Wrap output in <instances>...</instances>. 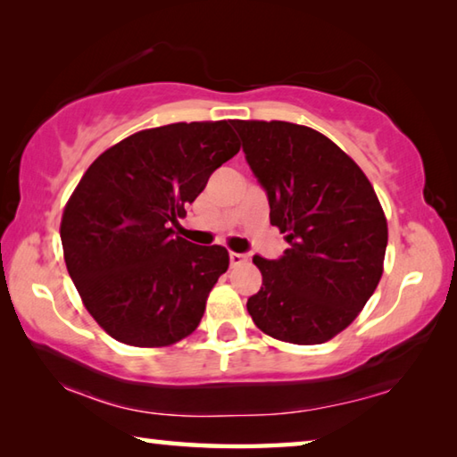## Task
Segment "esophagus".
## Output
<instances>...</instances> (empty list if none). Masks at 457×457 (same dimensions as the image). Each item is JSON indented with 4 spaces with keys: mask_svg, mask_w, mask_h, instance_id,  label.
<instances>
[{
    "mask_svg": "<svg viewBox=\"0 0 457 457\" xmlns=\"http://www.w3.org/2000/svg\"><path fill=\"white\" fill-rule=\"evenodd\" d=\"M247 260L245 253H237V252H229V266L236 268L239 264H244V262Z\"/></svg>",
    "mask_w": 457,
    "mask_h": 457,
    "instance_id": "1",
    "label": "esophagus"
}]
</instances>
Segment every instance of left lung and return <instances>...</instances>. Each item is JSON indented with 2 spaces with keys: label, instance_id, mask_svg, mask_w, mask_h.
Here are the masks:
<instances>
[{
  "label": "left lung",
  "instance_id": "8db88e82",
  "mask_svg": "<svg viewBox=\"0 0 457 457\" xmlns=\"http://www.w3.org/2000/svg\"><path fill=\"white\" fill-rule=\"evenodd\" d=\"M286 234L278 260L253 256L262 288L247 298L260 330L320 345L357 319L383 274L386 220L359 165L316 130L284 120H231Z\"/></svg>",
  "mask_w": 457,
  "mask_h": 457
}]
</instances>
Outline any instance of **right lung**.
I'll return each mask as SVG.
<instances>
[{
	"label": "right lung",
	"mask_w": 457,
	"mask_h": 457,
	"mask_svg": "<svg viewBox=\"0 0 457 457\" xmlns=\"http://www.w3.org/2000/svg\"><path fill=\"white\" fill-rule=\"evenodd\" d=\"M229 125L175 122L130 135L100 154L68 201L60 226L68 274L119 343L167 346L199 327L229 256L177 237L173 226L239 151Z\"/></svg>",
	"instance_id": "add662e5"
}]
</instances>
